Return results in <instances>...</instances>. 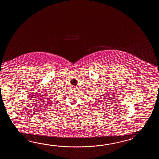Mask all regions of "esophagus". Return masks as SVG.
Segmentation results:
<instances>
[{
    "mask_svg": "<svg viewBox=\"0 0 159 159\" xmlns=\"http://www.w3.org/2000/svg\"><path fill=\"white\" fill-rule=\"evenodd\" d=\"M77 90V87H75V86H73V87L71 88V91H76Z\"/></svg>",
    "mask_w": 159,
    "mask_h": 159,
    "instance_id": "obj_1",
    "label": "esophagus"
}]
</instances>
